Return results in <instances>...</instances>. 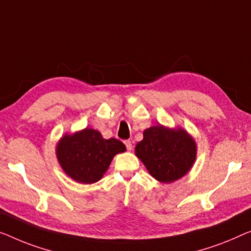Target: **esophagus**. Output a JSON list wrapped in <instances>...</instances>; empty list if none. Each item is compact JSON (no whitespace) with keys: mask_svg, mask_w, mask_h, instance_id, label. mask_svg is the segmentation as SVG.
<instances>
[{"mask_svg":"<svg viewBox=\"0 0 251 251\" xmlns=\"http://www.w3.org/2000/svg\"><path fill=\"white\" fill-rule=\"evenodd\" d=\"M124 143H125V145H126V149H127V150H128V151H130V150H132V149H133L132 142H130V141H125V142H124Z\"/></svg>","mask_w":251,"mask_h":251,"instance_id":"obj_1","label":"esophagus"}]
</instances>
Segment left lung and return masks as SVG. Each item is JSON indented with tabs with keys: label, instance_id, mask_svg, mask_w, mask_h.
Segmentation results:
<instances>
[{
	"label": "left lung",
	"instance_id": "obj_1",
	"mask_svg": "<svg viewBox=\"0 0 251 251\" xmlns=\"http://www.w3.org/2000/svg\"><path fill=\"white\" fill-rule=\"evenodd\" d=\"M197 154L194 137L181 127L155 125L143 132L135 147V155L150 175L160 182L170 184L188 174Z\"/></svg>",
	"mask_w": 251,
	"mask_h": 251
}]
</instances>
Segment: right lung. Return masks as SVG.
I'll list each match as a JSON object with an SVG mask.
<instances>
[{"mask_svg": "<svg viewBox=\"0 0 251 251\" xmlns=\"http://www.w3.org/2000/svg\"><path fill=\"white\" fill-rule=\"evenodd\" d=\"M126 151L116 138H103L99 130L87 128L65 134L56 145V156L63 171L80 184H95L103 177L114 156Z\"/></svg>", "mask_w": 251, "mask_h": 251, "instance_id": "right-lung-1", "label": "right lung"}]
</instances>
